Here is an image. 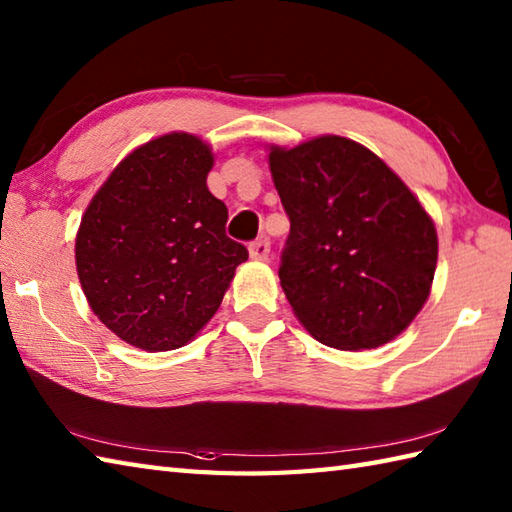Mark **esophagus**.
<instances>
[{
    "mask_svg": "<svg viewBox=\"0 0 512 512\" xmlns=\"http://www.w3.org/2000/svg\"><path fill=\"white\" fill-rule=\"evenodd\" d=\"M248 253H250V257L255 259V262H266L268 253H270V242H268L266 237L257 239V242H253V244L248 246Z\"/></svg>",
    "mask_w": 512,
    "mask_h": 512,
    "instance_id": "1",
    "label": "esophagus"
}]
</instances>
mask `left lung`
Instances as JSON below:
<instances>
[{
    "label": "left lung",
    "instance_id": "left-lung-1",
    "mask_svg": "<svg viewBox=\"0 0 512 512\" xmlns=\"http://www.w3.org/2000/svg\"><path fill=\"white\" fill-rule=\"evenodd\" d=\"M270 173L290 217L279 279L314 339L374 350L429 299L438 235L416 195L374 151L341 136L273 145Z\"/></svg>",
    "mask_w": 512,
    "mask_h": 512
}]
</instances>
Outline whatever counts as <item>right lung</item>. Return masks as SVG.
<instances>
[{
  "label": "right lung",
  "instance_id": "obj_1",
  "mask_svg": "<svg viewBox=\"0 0 512 512\" xmlns=\"http://www.w3.org/2000/svg\"><path fill=\"white\" fill-rule=\"evenodd\" d=\"M211 167L202 138H154L110 173L81 217L74 257L90 308L145 352L187 345L248 259L226 237V204L206 187Z\"/></svg>",
  "mask_w": 512,
  "mask_h": 512
}]
</instances>
